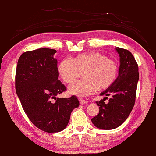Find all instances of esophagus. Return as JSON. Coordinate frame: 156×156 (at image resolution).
Here are the masks:
<instances>
[{
    "mask_svg": "<svg viewBox=\"0 0 156 156\" xmlns=\"http://www.w3.org/2000/svg\"><path fill=\"white\" fill-rule=\"evenodd\" d=\"M79 102H80V104L81 105H83V104H86L87 102V101H86V100H84V99H83V98H79Z\"/></svg>",
    "mask_w": 156,
    "mask_h": 156,
    "instance_id": "esophagus-1",
    "label": "esophagus"
}]
</instances>
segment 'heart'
I'll use <instances>...</instances> for the list:
<instances>
[{"label": "heart", "instance_id": "heart-1", "mask_svg": "<svg viewBox=\"0 0 156 156\" xmlns=\"http://www.w3.org/2000/svg\"><path fill=\"white\" fill-rule=\"evenodd\" d=\"M58 73L66 83L72 84L80 77L83 79L73 84L69 89L71 94L83 96L96 90L103 92L112 87L119 74V66L115 61L108 59L98 52L76 55L71 61L62 60Z\"/></svg>", "mask_w": 156, "mask_h": 156}]
</instances>
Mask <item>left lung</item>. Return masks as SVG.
I'll use <instances>...</instances> for the list:
<instances>
[{
	"mask_svg": "<svg viewBox=\"0 0 156 156\" xmlns=\"http://www.w3.org/2000/svg\"><path fill=\"white\" fill-rule=\"evenodd\" d=\"M119 55V74L115 82L101 96L111 97L108 103L104 102L108 97L97 101L99 113L92 119L96 127L102 130H112L122 125L133 110L135 103L139 66L133 55L127 49L115 48Z\"/></svg>",
	"mask_w": 156,
	"mask_h": 156,
	"instance_id": "obj_1",
	"label": "left lung"
}]
</instances>
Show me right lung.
I'll return each mask as SVG.
<instances>
[{
    "label": "right lung",
    "mask_w": 156,
    "mask_h": 156,
    "mask_svg": "<svg viewBox=\"0 0 156 156\" xmlns=\"http://www.w3.org/2000/svg\"><path fill=\"white\" fill-rule=\"evenodd\" d=\"M56 50L40 48L23 53L17 62L16 90L26 115L46 133H58L68 125L70 113L79 106L75 96L57 98L66 91L58 80ZM54 99V103L51 100Z\"/></svg>",
    "instance_id": "add662e5"
}]
</instances>
